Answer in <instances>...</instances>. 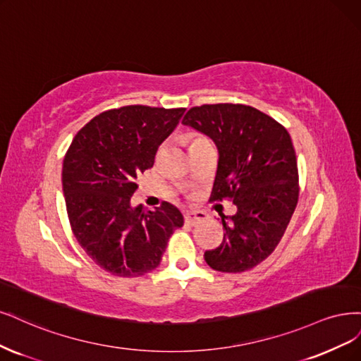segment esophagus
<instances>
[{
  "label": "esophagus",
  "mask_w": 361,
  "mask_h": 361,
  "mask_svg": "<svg viewBox=\"0 0 361 361\" xmlns=\"http://www.w3.org/2000/svg\"><path fill=\"white\" fill-rule=\"evenodd\" d=\"M206 214L203 212H197V210H186L185 212V221L191 224V226H195V224H200L206 221Z\"/></svg>",
  "instance_id": "1"
}]
</instances>
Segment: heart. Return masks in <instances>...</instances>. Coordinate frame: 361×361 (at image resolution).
Instances as JSON below:
<instances>
[{"label":"heart","instance_id":"b5f03b06","mask_svg":"<svg viewBox=\"0 0 361 361\" xmlns=\"http://www.w3.org/2000/svg\"><path fill=\"white\" fill-rule=\"evenodd\" d=\"M203 139H204V137H200V135H198V137H195V139H194V142H197V140H203ZM194 142H192V143H194Z\"/></svg>","mask_w":361,"mask_h":361}]
</instances>
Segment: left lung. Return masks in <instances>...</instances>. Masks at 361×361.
<instances>
[{"mask_svg":"<svg viewBox=\"0 0 361 361\" xmlns=\"http://www.w3.org/2000/svg\"><path fill=\"white\" fill-rule=\"evenodd\" d=\"M218 147L210 200L231 198L238 207L221 218L222 243L204 252L206 263L224 273L250 270L266 259L287 230L299 200V171L288 131L251 106L203 104L182 119Z\"/></svg>","mask_w":361,"mask_h":361,"instance_id":"left-lung-1","label":"left lung"}]
</instances>
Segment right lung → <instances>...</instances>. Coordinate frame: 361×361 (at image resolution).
Wrapping results in <instances>:
<instances>
[{
  "label": "right lung",
  "mask_w": 361,
  "mask_h": 361,
  "mask_svg": "<svg viewBox=\"0 0 361 361\" xmlns=\"http://www.w3.org/2000/svg\"><path fill=\"white\" fill-rule=\"evenodd\" d=\"M185 109L126 106L95 116L74 135L62 164L71 230L103 270L134 278L158 267L170 235L183 226L167 202L133 206L137 178L154 166L159 145Z\"/></svg>",
  "instance_id": "obj_1"
}]
</instances>
